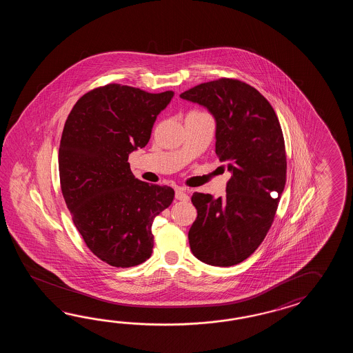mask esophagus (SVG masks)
I'll use <instances>...</instances> for the list:
<instances>
[{"mask_svg":"<svg viewBox=\"0 0 353 353\" xmlns=\"http://www.w3.org/2000/svg\"><path fill=\"white\" fill-rule=\"evenodd\" d=\"M175 198H176L178 201L188 202V201H189V194H188L187 189H184V188H176V189H175Z\"/></svg>","mask_w":353,"mask_h":353,"instance_id":"34e87169","label":"esophagus"}]
</instances>
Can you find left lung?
Masks as SVG:
<instances>
[{"mask_svg":"<svg viewBox=\"0 0 353 353\" xmlns=\"http://www.w3.org/2000/svg\"><path fill=\"white\" fill-rule=\"evenodd\" d=\"M180 98L205 107L216 120V154L231 179L225 195L193 193L196 219L188 239L193 255L232 266L255 252L269 232L286 181L284 136L269 101L248 83L221 78Z\"/></svg>","mask_w":353,"mask_h":353,"instance_id":"8db88e82","label":"left lung"}]
</instances>
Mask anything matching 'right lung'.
Here are the masks:
<instances>
[{"label":"right lung","instance_id":"add662e5","mask_svg":"<svg viewBox=\"0 0 353 353\" xmlns=\"http://www.w3.org/2000/svg\"><path fill=\"white\" fill-rule=\"evenodd\" d=\"M174 92L107 84L85 93L69 113L59 146L60 187L90 251L114 268L145 263L151 225L174 199L173 188L136 179L128 155L149 143Z\"/></svg>","mask_w":353,"mask_h":353}]
</instances>
